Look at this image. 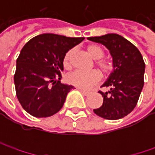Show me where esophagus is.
Here are the masks:
<instances>
[{
  "label": "esophagus",
  "instance_id": "34e87169",
  "mask_svg": "<svg viewBox=\"0 0 155 155\" xmlns=\"http://www.w3.org/2000/svg\"><path fill=\"white\" fill-rule=\"evenodd\" d=\"M79 91H80L84 96H88V95H90V92H89V91H84V90H79Z\"/></svg>",
  "mask_w": 155,
  "mask_h": 155
}]
</instances>
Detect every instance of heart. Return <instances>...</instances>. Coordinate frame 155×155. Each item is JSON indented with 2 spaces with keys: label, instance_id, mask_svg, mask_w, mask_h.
I'll list each match as a JSON object with an SVG mask.
<instances>
[{
  "label": "heart",
  "instance_id": "1",
  "mask_svg": "<svg viewBox=\"0 0 155 155\" xmlns=\"http://www.w3.org/2000/svg\"><path fill=\"white\" fill-rule=\"evenodd\" d=\"M88 53L91 55L93 59L97 60L96 64L100 71V72L104 75H109L113 71V64L107 60H103L104 56V49L97 45H91L87 48ZM75 53V49L69 50L64 57L63 64L65 68H70L71 65V59ZM66 80L68 84L73 86L88 90L94 84L98 83L100 80V75L97 71H74L66 76Z\"/></svg>",
  "mask_w": 155,
  "mask_h": 155
}]
</instances>
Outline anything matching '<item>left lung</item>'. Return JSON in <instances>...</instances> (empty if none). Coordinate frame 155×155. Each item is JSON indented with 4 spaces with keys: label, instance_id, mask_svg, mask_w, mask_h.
Returning <instances> with one entry per match:
<instances>
[{
    "label": "left lung",
    "instance_id": "8db88e82",
    "mask_svg": "<svg viewBox=\"0 0 155 155\" xmlns=\"http://www.w3.org/2000/svg\"><path fill=\"white\" fill-rule=\"evenodd\" d=\"M93 42L104 45L113 62V71L101 87H109L103 105L94 113L108 120H117L128 115L136 106L144 85L145 63L140 51L130 41L116 33L88 37Z\"/></svg>",
    "mask_w": 155,
    "mask_h": 155
}]
</instances>
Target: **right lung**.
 I'll return each mask as SVG.
<instances>
[{"label": "right lung", "mask_w": 155, "mask_h": 155, "mask_svg": "<svg viewBox=\"0 0 155 155\" xmlns=\"http://www.w3.org/2000/svg\"><path fill=\"white\" fill-rule=\"evenodd\" d=\"M84 39L43 33L23 46L16 60L14 80L17 98L31 116L48 117L62 109L67 94L74 89L60 83L64 57Z\"/></svg>", "instance_id": "right-lung-1"}]
</instances>
